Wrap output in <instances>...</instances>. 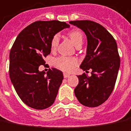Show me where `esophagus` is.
Masks as SVG:
<instances>
[{"label":"esophagus","instance_id":"34e87169","mask_svg":"<svg viewBox=\"0 0 131 131\" xmlns=\"http://www.w3.org/2000/svg\"><path fill=\"white\" fill-rule=\"evenodd\" d=\"M70 74H68V73H63V76L64 78H68V77H70Z\"/></svg>","mask_w":131,"mask_h":131}]
</instances>
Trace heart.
I'll return each instance as SVG.
<instances>
[{
  "instance_id": "obj_1",
  "label": "heart",
  "mask_w": 131,
  "mask_h": 131,
  "mask_svg": "<svg viewBox=\"0 0 131 131\" xmlns=\"http://www.w3.org/2000/svg\"><path fill=\"white\" fill-rule=\"evenodd\" d=\"M68 37L71 40V42L73 43V45L76 46L79 43H82L83 42V34L81 31L78 29L71 31L68 33ZM60 36L58 34L55 35L51 41V49L55 50L59 43ZM78 63V60L74 58H68V57H60L55 60V64L57 67L60 68L64 71H72L75 66Z\"/></svg>"
}]
</instances>
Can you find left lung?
Returning <instances> with one entry per match:
<instances>
[{
	"instance_id": "1",
	"label": "left lung",
	"mask_w": 131,
	"mask_h": 131,
	"mask_svg": "<svg viewBox=\"0 0 131 131\" xmlns=\"http://www.w3.org/2000/svg\"><path fill=\"white\" fill-rule=\"evenodd\" d=\"M69 23L81 29L87 39L86 55L80 68L86 72L92 70L90 77L85 73L78 76L79 81L74 93L81 104L95 107L108 99L116 82L121 65L117 43L98 23L88 20Z\"/></svg>"
}]
</instances>
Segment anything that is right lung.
Here are the masks:
<instances>
[{
  "instance_id": "add662e5",
  "label": "right lung",
  "mask_w": 131,
  "mask_h": 131,
  "mask_svg": "<svg viewBox=\"0 0 131 131\" xmlns=\"http://www.w3.org/2000/svg\"><path fill=\"white\" fill-rule=\"evenodd\" d=\"M70 25L59 21H38L24 29L15 40L9 55V76L20 99L31 108L44 110L54 103L63 73L52 68L39 71L44 58L51 52V41Z\"/></svg>"
}]
</instances>
